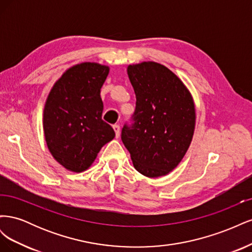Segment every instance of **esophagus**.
Wrapping results in <instances>:
<instances>
[{
    "label": "esophagus",
    "instance_id": "1",
    "mask_svg": "<svg viewBox=\"0 0 252 252\" xmlns=\"http://www.w3.org/2000/svg\"><path fill=\"white\" fill-rule=\"evenodd\" d=\"M113 129H114V132H116V136H117V138H119V136H120V131H121L120 126L118 124L113 125Z\"/></svg>",
    "mask_w": 252,
    "mask_h": 252
}]
</instances>
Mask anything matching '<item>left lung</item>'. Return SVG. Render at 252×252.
<instances>
[{
    "mask_svg": "<svg viewBox=\"0 0 252 252\" xmlns=\"http://www.w3.org/2000/svg\"><path fill=\"white\" fill-rule=\"evenodd\" d=\"M127 73L136 97L131 125L122 141L134 168L148 178L168 174L192 141L195 108L191 94L168 68L156 62L129 65Z\"/></svg>",
    "mask_w": 252,
    "mask_h": 252,
    "instance_id": "8db88e82",
    "label": "left lung"
}]
</instances>
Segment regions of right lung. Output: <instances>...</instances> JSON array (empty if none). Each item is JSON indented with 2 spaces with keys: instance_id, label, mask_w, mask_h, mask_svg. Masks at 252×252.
<instances>
[{
  "instance_id": "add662e5",
  "label": "right lung",
  "mask_w": 252,
  "mask_h": 252,
  "mask_svg": "<svg viewBox=\"0 0 252 252\" xmlns=\"http://www.w3.org/2000/svg\"><path fill=\"white\" fill-rule=\"evenodd\" d=\"M109 67L85 62L67 69L51 88L43 114L47 147L67 170L88 169L116 133L102 120L101 88Z\"/></svg>"
}]
</instances>
